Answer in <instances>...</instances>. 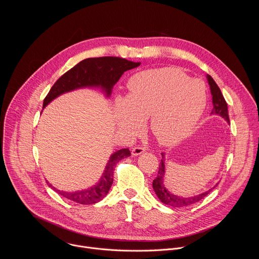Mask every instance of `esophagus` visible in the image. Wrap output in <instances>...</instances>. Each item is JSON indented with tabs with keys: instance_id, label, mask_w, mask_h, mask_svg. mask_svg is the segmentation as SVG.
<instances>
[{
	"instance_id": "obj_1",
	"label": "esophagus",
	"mask_w": 259,
	"mask_h": 259,
	"mask_svg": "<svg viewBox=\"0 0 259 259\" xmlns=\"http://www.w3.org/2000/svg\"><path fill=\"white\" fill-rule=\"evenodd\" d=\"M144 152H145V149H144V147L136 146V147H134V149L132 150L131 154H132V156H139V155L143 154Z\"/></svg>"
}]
</instances>
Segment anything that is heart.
<instances>
[{"label":"heart","mask_w":259,"mask_h":259,"mask_svg":"<svg viewBox=\"0 0 259 259\" xmlns=\"http://www.w3.org/2000/svg\"><path fill=\"white\" fill-rule=\"evenodd\" d=\"M128 90L127 98L116 99L120 129L134 132L141 120L150 118L152 135L163 145L189 137L207 105L204 83L175 67L137 72L128 81Z\"/></svg>","instance_id":"1"}]
</instances>
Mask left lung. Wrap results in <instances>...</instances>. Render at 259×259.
Wrapping results in <instances>:
<instances>
[{
  "label": "left lung",
  "instance_id": "8db88e82",
  "mask_svg": "<svg viewBox=\"0 0 259 259\" xmlns=\"http://www.w3.org/2000/svg\"><path fill=\"white\" fill-rule=\"evenodd\" d=\"M207 80H208V84L210 86V91H211V95H212V103H213L211 115L220 116L221 118H224L228 123H230L229 113H228V104L225 100L223 93H221L219 87L217 86V84L215 83V81L212 79L211 76L207 75ZM161 155H162V160H161V163L159 166L158 176L153 181V189H154L156 195L158 196L159 200L163 204H165L167 206H171V207H177V208L193 205V204L201 201L202 199H204L213 189L216 188V186L218 184V183H216L215 187H213L212 189H210L207 192H204L202 194L192 196V197H181V196L172 194L164 186L165 153H162Z\"/></svg>",
  "mask_w": 259,
  "mask_h": 259
}]
</instances>
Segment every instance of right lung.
<instances>
[{
  "label": "right lung",
  "mask_w": 259,
  "mask_h": 259,
  "mask_svg": "<svg viewBox=\"0 0 259 259\" xmlns=\"http://www.w3.org/2000/svg\"><path fill=\"white\" fill-rule=\"evenodd\" d=\"M139 62L129 61L120 57H96L87 58L79 62L62 75L52 86L44 99L43 108L52 100L64 94L82 88H99L108 98L112 95L113 88L126 70L139 66ZM130 151L122 149L110 155L104 171L97 183L89 189L64 192L55 189L48 181V186L62 197L83 205L95 204L101 201L108 193L114 180V170L118 162L129 157Z\"/></svg>",
  "instance_id": "obj_1"
}]
</instances>
